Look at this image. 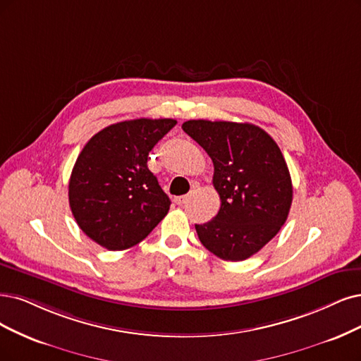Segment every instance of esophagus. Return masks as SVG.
Returning a JSON list of instances; mask_svg holds the SVG:
<instances>
[{"label":"esophagus","instance_id":"obj_1","mask_svg":"<svg viewBox=\"0 0 361 361\" xmlns=\"http://www.w3.org/2000/svg\"><path fill=\"white\" fill-rule=\"evenodd\" d=\"M188 199H189V196H188V195H184V196H177L176 199H173V202H176L177 205H183V204L188 202Z\"/></svg>","mask_w":361,"mask_h":361}]
</instances>
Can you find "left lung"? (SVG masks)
<instances>
[{
    "instance_id": "left-lung-1",
    "label": "left lung",
    "mask_w": 361,
    "mask_h": 361,
    "mask_svg": "<svg viewBox=\"0 0 361 361\" xmlns=\"http://www.w3.org/2000/svg\"><path fill=\"white\" fill-rule=\"evenodd\" d=\"M183 130L214 164L217 216L195 224L199 241L223 260L256 255L279 232L293 201L286 159L268 132L251 123L189 120Z\"/></svg>"
}]
</instances>
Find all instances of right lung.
I'll list each match as a JSON object with an SVG mask.
<instances>
[{
	"label": "right lung",
	"mask_w": 361,
	"mask_h": 361,
	"mask_svg": "<svg viewBox=\"0 0 361 361\" xmlns=\"http://www.w3.org/2000/svg\"><path fill=\"white\" fill-rule=\"evenodd\" d=\"M173 118H135L110 125L80 152L68 197L73 216L92 241L117 251L141 243L166 214L168 195L147 166Z\"/></svg>",
	"instance_id": "add662e5"
}]
</instances>
